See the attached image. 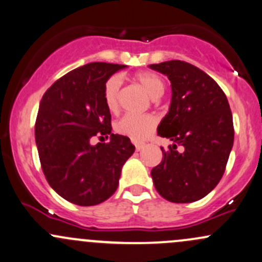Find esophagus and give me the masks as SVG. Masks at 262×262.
<instances>
[{
    "label": "esophagus",
    "instance_id": "34e87169",
    "mask_svg": "<svg viewBox=\"0 0 262 262\" xmlns=\"http://www.w3.org/2000/svg\"><path fill=\"white\" fill-rule=\"evenodd\" d=\"M143 148H144V144H140V143H138V144H136L137 152H139V150H142Z\"/></svg>",
    "mask_w": 262,
    "mask_h": 262
}]
</instances>
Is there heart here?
Here are the masks:
<instances>
[{"mask_svg":"<svg viewBox=\"0 0 262 262\" xmlns=\"http://www.w3.org/2000/svg\"><path fill=\"white\" fill-rule=\"evenodd\" d=\"M137 82H139L143 89L150 95V98L158 99L164 93V81L161 76L153 73H139L134 76ZM119 76H112L104 84L103 98L106 108L110 112H117L119 108ZM157 126L156 118L149 114H126L117 123L115 129L122 136L128 137L134 142H143L153 133Z\"/></svg>","mask_w":262,"mask_h":262,"instance_id":"heart-1","label":"heart"}]
</instances>
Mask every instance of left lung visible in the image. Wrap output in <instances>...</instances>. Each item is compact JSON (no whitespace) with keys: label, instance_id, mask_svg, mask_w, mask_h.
<instances>
[{"label":"left lung","instance_id":"1","mask_svg":"<svg viewBox=\"0 0 262 262\" xmlns=\"http://www.w3.org/2000/svg\"><path fill=\"white\" fill-rule=\"evenodd\" d=\"M170 81L169 110L159 137L172 140L150 172L158 193L169 202L201 200L219 184L233 145V122L227 98L205 71L181 60L149 65ZM181 146V150L177 147Z\"/></svg>","mask_w":262,"mask_h":262}]
</instances>
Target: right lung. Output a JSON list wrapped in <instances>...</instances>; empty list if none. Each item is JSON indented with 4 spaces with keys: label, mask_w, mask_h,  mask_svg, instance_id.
<instances>
[{
    "label": "right lung",
    "mask_w": 262,
    "mask_h": 262,
    "mask_svg": "<svg viewBox=\"0 0 262 262\" xmlns=\"http://www.w3.org/2000/svg\"><path fill=\"white\" fill-rule=\"evenodd\" d=\"M126 65L90 62L46 90L38 105L35 140L43 174L59 196L78 206H95L112 196L122 168L136 147L112 133L104 84ZM111 136L93 146L94 137Z\"/></svg>",
    "instance_id": "add662e5"
}]
</instances>
